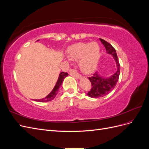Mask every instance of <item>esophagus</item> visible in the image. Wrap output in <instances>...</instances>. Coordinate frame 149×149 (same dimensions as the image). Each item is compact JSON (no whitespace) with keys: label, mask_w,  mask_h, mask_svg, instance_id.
I'll return each instance as SVG.
<instances>
[{"label":"esophagus","mask_w":149,"mask_h":149,"mask_svg":"<svg viewBox=\"0 0 149 149\" xmlns=\"http://www.w3.org/2000/svg\"><path fill=\"white\" fill-rule=\"evenodd\" d=\"M70 74L71 76H74V77H76V78H79L81 76L78 73V72H76V70H70Z\"/></svg>","instance_id":"1"}]
</instances>
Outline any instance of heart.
<instances>
[{"label": "heart", "mask_w": 149, "mask_h": 149, "mask_svg": "<svg viewBox=\"0 0 149 149\" xmlns=\"http://www.w3.org/2000/svg\"><path fill=\"white\" fill-rule=\"evenodd\" d=\"M71 59L79 60L80 68L84 73H89L94 70L100 58V48L96 42L78 43L68 49Z\"/></svg>", "instance_id": "heart-1"}]
</instances>
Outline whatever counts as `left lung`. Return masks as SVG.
Listing matches in <instances>:
<instances>
[{"instance_id": "1", "label": "left lung", "mask_w": 149, "mask_h": 149, "mask_svg": "<svg viewBox=\"0 0 149 149\" xmlns=\"http://www.w3.org/2000/svg\"><path fill=\"white\" fill-rule=\"evenodd\" d=\"M100 40L106 48L107 53L111 54L113 56L116 62L117 71L109 78L102 77L97 72L93 74L91 77H89V79L91 83V88L87 94L88 96L93 98L104 97L111 92L118 81L120 74V64L116 49L109 43L107 42L101 38H100Z\"/></svg>"}]
</instances>
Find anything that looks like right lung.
Instances as JSON below:
<instances>
[{"instance_id":"add662e5","label":"right lung","mask_w":149,"mask_h":149,"mask_svg":"<svg viewBox=\"0 0 149 149\" xmlns=\"http://www.w3.org/2000/svg\"><path fill=\"white\" fill-rule=\"evenodd\" d=\"M68 75L67 73H65V72H61V73H60L59 77H58L57 82L55 86V87L53 89L51 93H49L48 96H47L45 97H44L43 99H40V100H34V101H39V102H48V101H50L53 100L54 98H55L56 96V94H58V89H60V87L61 86V85L62 84V82L63 81V79L65 77Z\"/></svg>"}]
</instances>
